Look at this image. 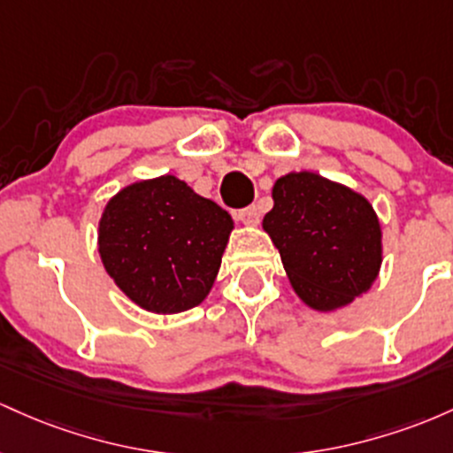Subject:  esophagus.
<instances>
[{"label":"esophagus","instance_id":"34e87169","mask_svg":"<svg viewBox=\"0 0 453 453\" xmlns=\"http://www.w3.org/2000/svg\"><path fill=\"white\" fill-rule=\"evenodd\" d=\"M237 218L242 220V225L257 226L258 220H261V211H258L257 205H250V207H246V210L237 211Z\"/></svg>","mask_w":453,"mask_h":453}]
</instances>
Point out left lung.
<instances>
[{
    "instance_id": "left-lung-1",
    "label": "left lung",
    "mask_w": 453,
    "mask_h": 453,
    "mask_svg": "<svg viewBox=\"0 0 453 453\" xmlns=\"http://www.w3.org/2000/svg\"><path fill=\"white\" fill-rule=\"evenodd\" d=\"M263 231L278 248L295 295L317 312H336L377 282L383 228L362 192L312 171L278 177Z\"/></svg>"
}]
</instances>
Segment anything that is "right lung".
I'll return each mask as SVG.
<instances>
[{
	"instance_id": "1",
	"label": "right lung",
	"mask_w": 453,
	"mask_h": 453,
	"mask_svg": "<svg viewBox=\"0 0 453 453\" xmlns=\"http://www.w3.org/2000/svg\"><path fill=\"white\" fill-rule=\"evenodd\" d=\"M235 222L175 175L139 180L106 201L100 261L121 293L154 314L199 306L211 291Z\"/></svg>"
}]
</instances>
